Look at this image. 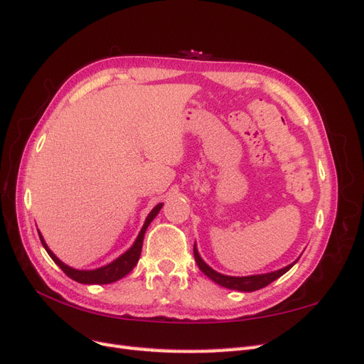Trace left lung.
Here are the masks:
<instances>
[{
  "label": "left lung",
  "instance_id": "8db88e82",
  "mask_svg": "<svg viewBox=\"0 0 364 364\" xmlns=\"http://www.w3.org/2000/svg\"><path fill=\"white\" fill-rule=\"evenodd\" d=\"M194 258H196L197 266H199V269L206 274L209 279H213L215 284L222 285V287H225V289L238 290V291H255V290L264 289L266 285H269L274 279L282 277L284 273H287L297 262V259H299L297 258L294 262L289 264L287 267L279 269L277 272H270V273H264V274H250V277H228V274H222L209 267L208 264L200 258L199 250H197L196 245H194Z\"/></svg>",
  "mask_w": 364,
  "mask_h": 364
}]
</instances>
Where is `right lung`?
I'll use <instances>...</instances> for the list:
<instances>
[{
	"mask_svg": "<svg viewBox=\"0 0 364 364\" xmlns=\"http://www.w3.org/2000/svg\"><path fill=\"white\" fill-rule=\"evenodd\" d=\"M164 203H158L155 208L151 209L150 214L147 215L146 222H144V226L141 228V232L138 234L134 246H132L127 252H124L123 255L118 257L117 259H114L111 264H107V266H103L100 269H95V270H77V269H73L70 266H67V264L62 262L54 253L48 249L47 243L43 241L41 232L38 230L39 234V238H41V243L42 246L46 247L47 253L51 257V259L58 264V266L63 270V273L67 274V277H70L71 279L80 282V284H111V282H115L121 278H124L127 273H130L132 270H134V267L136 266V262L139 259V255H141V249H142V240H144V234L146 230L149 228V225L151 223V220L155 218L158 215V213L161 211Z\"/></svg>",
	"mask_w": 364,
	"mask_h": 364,
	"instance_id": "add662e5",
	"label": "right lung"
}]
</instances>
